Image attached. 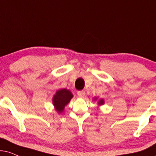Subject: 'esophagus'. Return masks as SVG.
<instances>
[{
	"instance_id": "esophagus-1",
	"label": "esophagus",
	"mask_w": 156,
	"mask_h": 156,
	"mask_svg": "<svg viewBox=\"0 0 156 156\" xmlns=\"http://www.w3.org/2000/svg\"><path fill=\"white\" fill-rule=\"evenodd\" d=\"M77 94L79 97H83L85 95V91L84 90H80V91H78V93H77Z\"/></svg>"
}]
</instances>
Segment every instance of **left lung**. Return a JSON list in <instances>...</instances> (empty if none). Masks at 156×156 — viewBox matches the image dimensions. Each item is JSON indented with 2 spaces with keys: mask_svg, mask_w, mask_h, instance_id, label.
Returning a JSON list of instances; mask_svg holds the SVG:
<instances>
[{
  "mask_svg": "<svg viewBox=\"0 0 156 156\" xmlns=\"http://www.w3.org/2000/svg\"><path fill=\"white\" fill-rule=\"evenodd\" d=\"M103 103H104V101H103V99H101V100H100V101H99L98 104H99V105H103Z\"/></svg>",
  "mask_w": 156,
  "mask_h": 156,
  "instance_id": "left-lung-1",
  "label": "left lung"
}]
</instances>
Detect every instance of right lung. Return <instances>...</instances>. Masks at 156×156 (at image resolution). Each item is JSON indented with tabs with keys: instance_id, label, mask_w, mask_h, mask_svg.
<instances>
[{
	"instance_id": "obj_1",
	"label": "right lung",
	"mask_w": 156,
	"mask_h": 156,
	"mask_svg": "<svg viewBox=\"0 0 156 156\" xmlns=\"http://www.w3.org/2000/svg\"><path fill=\"white\" fill-rule=\"evenodd\" d=\"M72 98L73 94L67 89L64 88L58 90L53 98V103L55 105L56 111L58 113H61Z\"/></svg>"
}]
</instances>
